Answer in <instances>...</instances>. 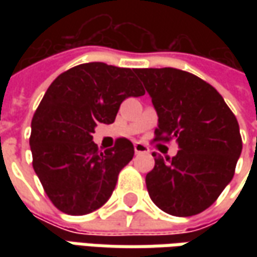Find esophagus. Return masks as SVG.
I'll return each instance as SVG.
<instances>
[{"mask_svg":"<svg viewBox=\"0 0 257 257\" xmlns=\"http://www.w3.org/2000/svg\"><path fill=\"white\" fill-rule=\"evenodd\" d=\"M134 152H136V154L149 153V147L143 143H134Z\"/></svg>","mask_w":257,"mask_h":257,"instance_id":"34e87169","label":"esophagus"}]
</instances>
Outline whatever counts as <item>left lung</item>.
<instances>
[{
    "mask_svg": "<svg viewBox=\"0 0 257 257\" xmlns=\"http://www.w3.org/2000/svg\"><path fill=\"white\" fill-rule=\"evenodd\" d=\"M159 117L156 140H176L174 157L154 156L146 176L153 203L172 216H193L210 207L232 182L242 153L239 123L217 90L177 68H139Z\"/></svg>",
    "mask_w": 257,
    "mask_h": 257,
    "instance_id": "left-lung-1",
    "label": "left lung"
}]
</instances>
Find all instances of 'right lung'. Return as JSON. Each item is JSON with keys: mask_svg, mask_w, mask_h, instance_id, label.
<instances>
[{"mask_svg": "<svg viewBox=\"0 0 257 257\" xmlns=\"http://www.w3.org/2000/svg\"><path fill=\"white\" fill-rule=\"evenodd\" d=\"M143 94L136 70L104 63L75 65L48 87L31 121L30 146L35 174L58 210L81 216L110 199L134 147L118 139L100 152L94 128L113 123L125 98Z\"/></svg>", "mask_w": 257, "mask_h": 257, "instance_id": "right-lung-1", "label": "right lung"}]
</instances>
